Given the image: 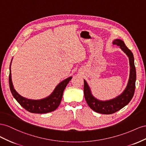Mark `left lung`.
<instances>
[{"label": "left lung", "instance_id": "1", "mask_svg": "<svg viewBox=\"0 0 146 146\" xmlns=\"http://www.w3.org/2000/svg\"><path fill=\"white\" fill-rule=\"evenodd\" d=\"M113 44L117 45L129 57L130 65V79L125 90L119 96L108 101H100L93 97L87 83L84 80V94L87 105L94 111L104 114H111L121 110L131 101L135 90L136 78V68L134 63V57L133 53L129 49L124 42L119 39L115 40Z\"/></svg>", "mask_w": 146, "mask_h": 146}]
</instances>
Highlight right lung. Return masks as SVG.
Here are the masks:
<instances>
[{
	"label": "right lung",
	"instance_id": "add662e5",
	"mask_svg": "<svg viewBox=\"0 0 146 146\" xmlns=\"http://www.w3.org/2000/svg\"><path fill=\"white\" fill-rule=\"evenodd\" d=\"M10 67L11 64L10 66L9 74V85L11 92L16 101L20 104V105L23 106L25 110L32 113L44 114L56 110L60 105L65 88L72 78V77H69L64 81H62L56 87L53 92L47 98L39 100H29L21 96L14 89L13 83L11 81Z\"/></svg>",
	"mask_w": 146,
	"mask_h": 146
}]
</instances>
